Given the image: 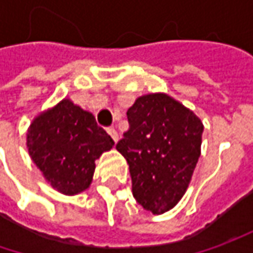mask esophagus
I'll return each mask as SVG.
<instances>
[{
  "mask_svg": "<svg viewBox=\"0 0 253 253\" xmlns=\"http://www.w3.org/2000/svg\"><path fill=\"white\" fill-rule=\"evenodd\" d=\"M107 131H108V133L111 135V138L114 139V142H118V139H120V135H118V132L115 131L114 128H108Z\"/></svg>",
  "mask_w": 253,
  "mask_h": 253,
  "instance_id": "esophagus-1",
  "label": "esophagus"
}]
</instances>
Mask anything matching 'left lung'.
Wrapping results in <instances>:
<instances>
[{
  "instance_id": "1",
  "label": "left lung",
  "mask_w": 253,
  "mask_h": 253,
  "mask_svg": "<svg viewBox=\"0 0 253 253\" xmlns=\"http://www.w3.org/2000/svg\"><path fill=\"white\" fill-rule=\"evenodd\" d=\"M126 117L129 129L117 151L129 165L132 194L146 211L163 214L189 187L200 158L203 122L163 92L139 97Z\"/></svg>"
}]
</instances>
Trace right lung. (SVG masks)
I'll return each instance as SVG.
<instances>
[{"instance_id":"obj_1","label":"right lung","mask_w":253,"mask_h":253,"mask_svg":"<svg viewBox=\"0 0 253 253\" xmlns=\"http://www.w3.org/2000/svg\"><path fill=\"white\" fill-rule=\"evenodd\" d=\"M26 146L52 187L74 196L90 187L95 161L111 149L114 141L91 112L64 98L32 121Z\"/></svg>"}]
</instances>
